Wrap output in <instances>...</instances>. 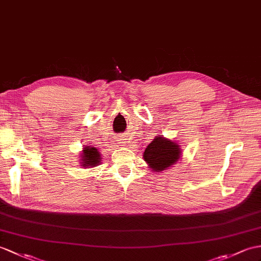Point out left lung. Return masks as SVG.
<instances>
[{
	"instance_id": "8db88e82",
	"label": "left lung",
	"mask_w": 261,
	"mask_h": 261,
	"mask_svg": "<svg viewBox=\"0 0 261 261\" xmlns=\"http://www.w3.org/2000/svg\"><path fill=\"white\" fill-rule=\"evenodd\" d=\"M181 151L178 143L165 137L156 136L143 152V159L152 171L167 170L180 159Z\"/></svg>"
}]
</instances>
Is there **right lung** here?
Returning <instances> with one entry per match:
<instances>
[{
	"label": "right lung",
	"mask_w": 261,
	"mask_h": 261,
	"mask_svg": "<svg viewBox=\"0 0 261 261\" xmlns=\"http://www.w3.org/2000/svg\"><path fill=\"white\" fill-rule=\"evenodd\" d=\"M81 165L82 167H95L101 161V154L94 147H84L81 153Z\"/></svg>",
	"instance_id": "right-lung-1"
}]
</instances>
